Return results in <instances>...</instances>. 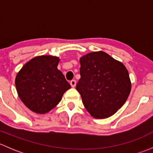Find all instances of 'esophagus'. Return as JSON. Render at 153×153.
<instances>
[{
	"instance_id": "obj_1",
	"label": "esophagus",
	"mask_w": 153,
	"mask_h": 153,
	"mask_svg": "<svg viewBox=\"0 0 153 153\" xmlns=\"http://www.w3.org/2000/svg\"><path fill=\"white\" fill-rule=\"evenodd\" d=\"M70 85L72 87H75V85H76V81L75 80H72V81H70Z\"/></svg>"
}]
</instances>
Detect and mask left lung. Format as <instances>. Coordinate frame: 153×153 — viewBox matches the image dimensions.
I'll list each match as a JSON object with an SVG mask.
<instances>
[{
    "instance_id": "1",
    "label": "left lung",
    "mask_w": 153,
    "mask_h": 153,
    "mask_svg": "<svg viewBox=\"0 0 153 153\" xmlns=\"http://www.w3.org/2000/svg\"><path fill=\"white\" fill-rule=\"evenodd\" d=\"M81 78L76 89L93 118L103 119L115 113L131 91L129 72L124 64L103 51L80 58Z\"/></svg>"
}]
</instances>
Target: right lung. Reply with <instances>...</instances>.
I'll return each instance as SVG.
<instances>
[{
	"label": "right lung",
	"mask_w": 153,
	"mask_h": 153,
	"mask_svg": "<svg viewBox=\"0 0 153 153\" xmlns=\"http://www.w3.org/2000/svg\"><path fill=\"white\" fill-rule=\"evenodd\" d=\"M60 59L52 55H40L26 63L15 77L18 95L27 107L45 114L55 107L71 86L58 69Z\"/></svg>",
	"instance_id": "1"
}]
</instances>
